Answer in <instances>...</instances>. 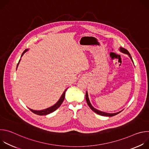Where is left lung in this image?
Returning <instances> with one entry per match:
<instances>
[{
  "instance_id": "8db88e82",
  "label": "left lung",
  "mask_w": 149,
  "mask_h": 149,
  "mask_svg": "<svg viewBox=\"0 0 149 149\" xmlns=\"http://www.w3.org/2000/svg\"><path fill=\"white\" fill-rule=\"evenodd\" d=\"M120 51L123 52V53H124V54H126L127 55H129V56H130V59L132 60V61L133 62V59H132V58L129 53V52L127 51V49L123 48H121L120 47ZM86 101H87V104L88 105V106L90 107V108L94 111L95 112V113L99 114V115H101V116H108V117H112V116H116L117 114H118V113H120L121 111H119V112H117V113H105V112H103V111H101L100 110H98L97 109H95L93 106L91 105L90 101V100H89V98H88V93L87 91L86 92Z\"/></svg>"
}]
</instances>
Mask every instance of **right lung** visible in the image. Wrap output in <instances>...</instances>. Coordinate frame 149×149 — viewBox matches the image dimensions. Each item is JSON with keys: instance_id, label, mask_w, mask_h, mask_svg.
Returning a JSON list of instances; mask_svg holds the SVG:
<instances>
[{"instance_id": "1", "label": "right lung", "mask_w": 149, "mask_h": 149, "mask_svg": "<svg viewBox=\"0 0 149 149\" xmlns=\"http://www.w3.org/2000/svg\"><path fill=\"white\" fill-rule=\"evenodd\" d=\"M28 50V49H25V50L24 51V52L22 53V56H21V57H22V56H23V55H24ZM20 61V59L19 60V62H18V63H17V66H18V65H19ZM16 69H17V68H16ZM67 90V88L64 91H63V94H62L61 98H60L59 100L58 101V102H57L55 104H54V105L51 106V107H49V108H48V109H45V110H40V111L33 110H32V109H29V110H30L32 113H35V114H37V115H39V116L47 115V114H50V113L54 112V111H55L57 109H58V107L61 105V104L62 103V102L63 101V100H64V98H65V92H66Z\"/></svg>"}]
</instances>
